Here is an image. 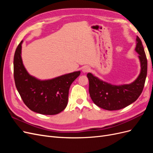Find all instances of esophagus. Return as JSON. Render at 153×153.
<instances>
[{"instance_id": "34e87169", "label": "esophagus", "mask_w": 153, "mask_h": 153, "mask_svg": "<svg viewBox=\"0 0 153 153\" xmlns=\"http://www.w3.org/2000/svg\"><path fill=\"white\" fill-rule=\"evenodd\" d=\"M82 71H83V72H84V73L89 72L90 71V68L88 66H84L82 69Z\"/></svg>"}]
</instances>
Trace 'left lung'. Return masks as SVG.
<instances>
[{
  "mask_svg": "<svg viewBox=\"0 0 153 153\" xmlns=\"http://www.w3.org/2000/svg\"><path fill=\"white\" fill-rule=\"evenodd\" d=\"M136 52L139 54L141 71L139 76L130 84L114 85L100 80L89 73V91L93 102L107 110H117L126 107L138 98L144 87L147 72V61L140 39L137 36Z\"/></svg>",
  "mask_w": 153,
  "mask_h": 153,
  "instance_id": "1",
  "label": "left lung"
}]
</instances>
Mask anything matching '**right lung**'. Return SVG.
<instances>
[{
	"label": "right lung",
	"instance_id": "obj_1",
	"mask_svg": "<svg viewBox=\"0 0 153 153\" xmlns=\"http://www.w3.org/2000/svg\"><path fill=\"white\" fill-rule=\"evenodd\" d=\"M22 41L14 55V78L16 89L25 105L36 113L55 115L66 107L69 89L80 75L75 71L48 80H39L30 76L23 64Z\"/></svg>",
	"mask_w": 153,
	"mask_h": 153
}]
</instances>
